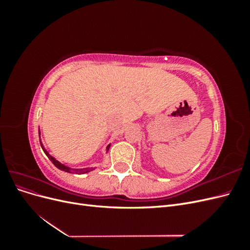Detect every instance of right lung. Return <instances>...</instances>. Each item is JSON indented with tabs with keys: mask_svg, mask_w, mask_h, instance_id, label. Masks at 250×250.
<instances>
[{
	"mask_svg": "<svg viewBox=\"0 0 250 250\" xmlns=\"http://www.w3.org/2000/svg\"><path fill=\"white\" fill-rule=\"evenodd\" d=\"M41 146H42V150H43V152L46 153V155L49 157V160L54 164V166L56 168H58L59 170H62V171H64V172H67V173H76V174H82V173H87V172H89V171H92L93 170V168H84V169H71V168H69V167H66V166H64V165H62V163H59L58 161H56L54 157H52L49 153H48V151L43 148V146H42V142H41ZM109 146L110 145H108L107 146V150H108V148H109Z\"/></svg>",
	"mask_w": 250,
	"mask_h": 250,
	"instance_id": "1",
	"label": "right lung"
}]
</instances>
